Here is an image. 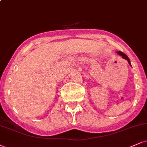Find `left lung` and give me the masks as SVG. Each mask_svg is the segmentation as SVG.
Returning <instances> with one entry per match:
<instances>
[{
	"label": "left lung",
	"mask_w": 147,
	"mask_h": 147,
	"mask_svg": "<svg viewBox=\"0 0 147 147\" xmlns=\"http://www.w3.org/2000/svg\"><path fill=\"white\" fill-rule=\"evenodd\" d=\"M117 54H119V55L121 56V57H122V58H123L124 59L127 60V61H128V63H129V64L131 65V63H130V61H129V58L127 57V56L125 54H124L123 52H121V51H119V52H117Z\"/></svg>",
	"instance_id": "1"
}]
</instances>
